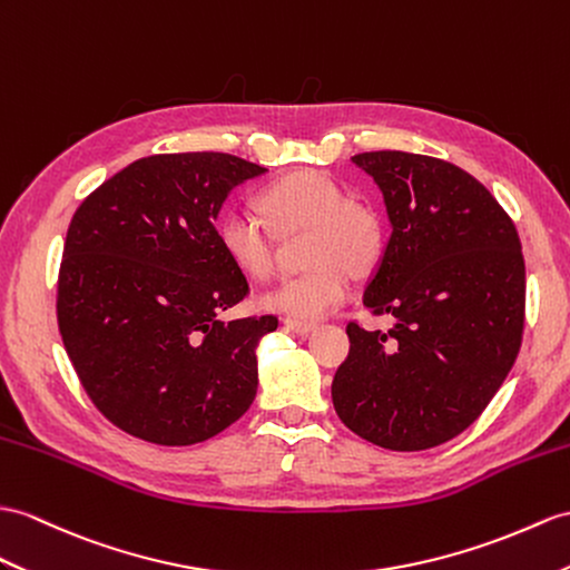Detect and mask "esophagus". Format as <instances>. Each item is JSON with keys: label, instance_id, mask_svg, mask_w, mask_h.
Segmentation results:
<instances>
[{"label": "esophagus", "instance_id": "esophagus-1", "mask_svg": "<svg viewBox=\"0 0 570 570\" xmlns=\"http://www.w3.org/2000/svg\"><path fill=\"white\" fill-rule=\"evenodd\" d=\"M283 324H285L287 331L302 333V336H307V333H312L316 328L314 322H299V318H283Z\"/></svg>", "mask_w": 570, "mask_h": 570}]
</instances>
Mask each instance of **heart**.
Listing matches in <instances>:
<instances>
[{
	"label": "heart",
	"mask_w": 570,
	"mask_h": 570,
	"mask_svg": "<svg viewBox=\"0 0 570 570\" xmlns=\"http://www.w3.org/2000/svg\"><path fill=\"white\" fill-rule=\"evenodd\" d=\"M261 207L281 234L307 232L302 244L309 268L277 285L263 299L268 309L295 318H318L348 297L353 273L365 275L380 263L384 225L367 203L345 200V190L324 174L293 171L261 193ZM222 252L254 281L275 271V234L254 213L232 210L219 222Z\"/></svg>",
	"instance_id": "1"
}]
</instances>
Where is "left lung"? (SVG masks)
Masks as SVG:
<instances>
[{
	"label": "left lung",
	"mask_w": 570,
	"mask_h": 570,
	"mask_svg": "<svg viewBox=\"0 0 570 570\" xmlns=\"http://www.w3.org/2000/svg\"><path fill=\"white\" fill-rule=\"evenodd\" d=\"M353 164L380 186L392 237L363 295L390 331L348 324L331 384L338 419L394 452L438 448L474 423L515 363L524 328L518 229L460 166L384 149Z\"/></svg>",
	"instance_id": "obj_1"
}]
</instances>
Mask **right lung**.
I'll use <instances>...</instances> for the list:
<instances>
[{"label": "right lung", "mask_w": 570, "mask_h": 570, "mask_svg": "<svg viewBox=\"0 0 570 570\" xmlns=\"http://www.w3.org/2000/svg\"><path fill=\"white\" fill-rule=\"evenodd\" d=\"M263 166L225 151L137 159L81 200L58 275V326L106 419L155 445H196L239 421L256 345L277 316L222 322L248 295L215 219Z\"/></svg>", "instance_id": "add662e5"}]
</instances>
